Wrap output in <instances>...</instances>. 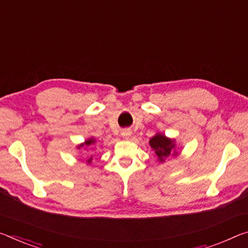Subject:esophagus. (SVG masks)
<instances>
[{"mask_svg": "<svg viewBox=\"0 0 248 248\" xmlns=\"http://www.w3.org/2000/svg\"><path fill=\"white\" fill-rule=\"evenodd\" d=\"M121 136H123L124 139H128L129 137L131 136V130L130 129H124V130L121 131Z\"/></svg>", "mask_w": 248, "mask_h": 248, "instance_id": "1", "label": "esophagus"}]
</instances>
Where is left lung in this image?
I'll return each instance as SVG.
<instances>
[{
	"label": "left lung",
	"mask_w": 248,
	"mask_h": 248,
	"mask_svg": "<svg viewBox=\"0 0 248 248\" xmlns=\"http://www.w3.org/2000/svg\"><path fill=\"white\" fill-rule=\"evenodd\" d=\"M150 145L153 150H155V155H158L160 161H163L164 158L170 155L171 153L173 152L172 150H173L174 148L173 141L171 139H168L167 137H164L163 135H156L153 137V138H151Z\"/></svg>",
	"instance_id": "1"
}]
</instances>
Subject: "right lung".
<instances>
[{"label": "right lung", "mask_w": 248, "mask_h": 248, "mask_svg": "<svg viewBox=\"0 0 248 248\" xmlns=\"http://www.w3.org/2000/svg\"><path fill=\"white\" fill-rule=\"evenodd\" d=\"M93 142H95V139H89V140H87V141H86V142L84 143L85 145H89V144H92V143H93ZM84 144H81V145H79V147H78V148H80V147H82V145H84ZM90 161H92V158H90L89 160H87V162H90Z\"/></svg>", "instance_id": "1"}]
</instances>
